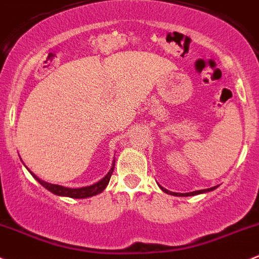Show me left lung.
<instances>
[{
    "instance_id": "left-lung-1",
    "label": "left lung",
    "mask_w": 259,
    "mask_h": 259,
    "mask_svg": "<svg viewBox=\"0 0 259 259\" xmlns=\"http://www.w3.org/2000/svg\"><path fill=\"white\" fill-rule=\"evenodd\" d=\"M158 187L163 190L164 193H167V194H171V195H175V197H192V195H198V194H203V193H208V192H211V190L217 189L219 186H215V187H211V188H208V189H201V190H194V192H189V193H175V192H171V190L163 188V187H161L160 184H158Z\"/></svg>"
}]
</instances>
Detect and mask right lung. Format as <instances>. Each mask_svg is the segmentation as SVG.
Wrapping results in <instances>:
<instances>
[{"mask_svg": "<svg viewBox=\"0 0 259 259\" xmlns=\"http://www.w3.org/2000/svg\"><path fill=\"white\" fill-rule=\"evenodd\" d=\"M114 166H115V160L113 161L109 172H108L101 181H98L97 183L92 184V186L82 187V188H67V187L59 186V184L48 183V182L41 181L40 178L36 177V176L34 175L32 171H29V168H27V169L30 172V175H32L33 177L35 178V180L38 181L42 187H44V188H47L49 192L54 193L55 195H59V197H69V198H73V199H84V198L93 197V195H97L107 188L110 177H112V173H113V171H114Z\"/></svg>", "mask_w": 259, "mask_h": 259, "instance_id": "add662e5", "label": "right lung"}]
</instances>
